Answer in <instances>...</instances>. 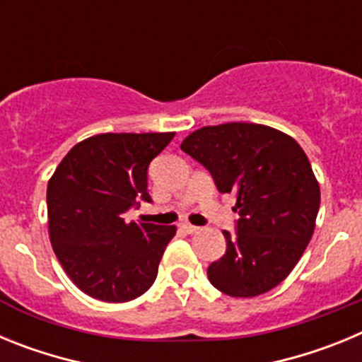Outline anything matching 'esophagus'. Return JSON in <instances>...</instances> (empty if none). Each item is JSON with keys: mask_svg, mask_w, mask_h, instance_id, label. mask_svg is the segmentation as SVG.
<instances>
[{"mask_svg": "<svg viewBox=\"0 0 362 362\" xmlns=\"http://www.w3.org/2000/svg\"><path fill=\"white\" fill-rule=\"evenodd\" d=\"M181 228H183L187 233H196L197 230H199V226L190 225V223H183V225H181Z\"/></svg>", "mask_w": 362, "mask_h": 362, "instance_id": "1", "label": "esophagus"}]
</instances>
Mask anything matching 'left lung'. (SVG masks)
Listing matches in <instances>:
<instances>
[{
  "mask_svg": "<svg viewBox=\"0 0 362 362\" xmlns=\"http://www.w3.org/2000/svg\"><path fill=\"white\" fill-rule=\"evenodd\" d=\"M181 150L212 174L217 190L238 199V232H223L226 252L209 267L210 283L230 297L276 288L306 250L321 203L305 150L257 123L203 127L185 137Z\"/></svg>",
  "mask_w": 362,
  "mask_h": 362,
  "instance_id": "obj_1",
  "label": "left lung"
}]
</instances>
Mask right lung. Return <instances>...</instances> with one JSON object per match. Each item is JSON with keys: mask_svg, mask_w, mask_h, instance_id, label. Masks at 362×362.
<instances>
[{"mask_svg": "<svg viewBox=\"0 0 362 362\" xmlns=\"http://www.w3.org/2000/svg\"><path fill=\"white\" fill-rule=\"evenodd\" d=\"M175 132L98 134L70 148L47 187L49 235L63 270L86 296L127 303L158 277L175 226L134 223L124 212L146 192L148 165Z\"/></svg>", "mask_w": 362, "mask_h": 362, "instance_id": "1", "label": "right lung"}]
</instances>
